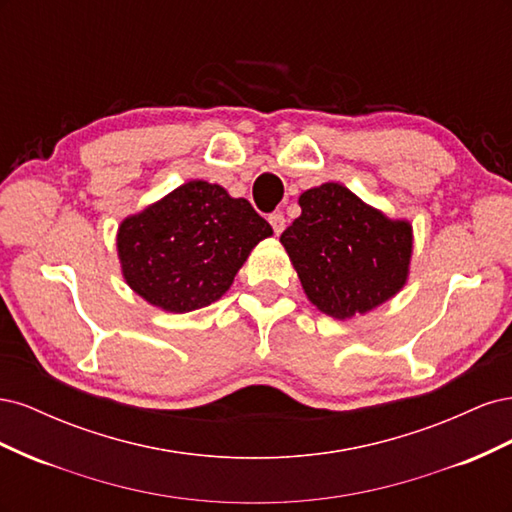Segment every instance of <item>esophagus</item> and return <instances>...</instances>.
I'll return each mask as SVG.
<instances>
[{"label":"esophagus","mask_w":512,"mask_h":512,"mask_svg":"<svg viewBox=\"0 0 512 512\" xmlns=\"http://www.w3.org/2000/svg\"><path fill=\"white\" fill-rule=\"evenodd\" d=\"M269 224L273 226L275 235H282L284 228H286V218H284L282 213H271V215H269Z\"/></svg>","instance_id":"1"}]
</instances>
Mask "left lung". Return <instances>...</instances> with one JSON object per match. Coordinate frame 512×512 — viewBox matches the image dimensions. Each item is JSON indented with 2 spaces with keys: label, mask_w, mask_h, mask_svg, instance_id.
<instances>
[{
  "label": "left lung",
  "mask_w": 512,
  "mask_h": 512,
  "mask_svg": "<svg viewBox=\"0 0 512 512\" xmlns=\"http://www.w3.org/2000/svg\"><path fill=\"white\" fill-rule=\"evenodd\" d=\"M299 205L280 243L322 314H367L406 286L414 247L408 220L389 218L335 181L305 190Z\"/></svg>",
  "instance_id": "8db88e82"
}]
</instances>
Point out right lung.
Wrapping results in <instances>:
<instances>
[{
	"mask_svg": "<svg viewBox=\"0 0 512 512\" xmlns=\"http://www.w3.org/2000/svg\"><path fill=\"white\" fill-rule=\"evenodd\" d=\"M271 235L245 198L194 179L121 220L117 258L138 297L185 314L222 299L247 256Z\"/></svg>",
	"mask_w": 512,
	"mask_h": 512,
	"instance_id": "right-lung-1",
	"label": "right lung"
}]
</instances>
